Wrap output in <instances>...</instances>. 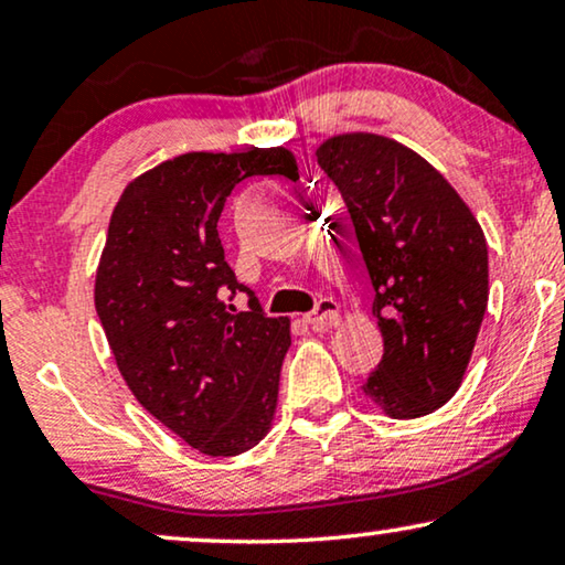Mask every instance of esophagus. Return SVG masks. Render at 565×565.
<instances>
[{
    "label": "esophagus",
    "mask_w": 565,
    "mask_h": 565,
    "mask_svg": "<svg viewBox=\"0 0 565 565\" xmlns=\"http://www.w3.org/2000/svg\"><path fill=\"white\" fill-rule=\"evenodd\" d=\"M305 322L312 324V328H335V324H340V305L335 299L324 297L317 301L312 312L305 315Z\"/></svg>",
    "instance_id": "obj_1"
}]
</instances>
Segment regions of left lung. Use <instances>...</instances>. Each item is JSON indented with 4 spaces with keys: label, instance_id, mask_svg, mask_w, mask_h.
I'll return each instance as SVG.
<instances>
[{
    "label": "left lung",
    "instance_id": "obj_1",
    "mask_svg": "<svg viewBox=\"0 0 565 565\" xmlns=\"http://www.w3.org/2000/svg\"><path fill=\"white\" fill-rule=\"evenodd\" d=\"M369 268L384 355L363 394L394 419L425 417L463 381L489 301L487 237L440 171L402 142L345 132L317 148Z\"/></svg>",
    "mask_w": 565,
    "mask_h": 565
}]
</instances>
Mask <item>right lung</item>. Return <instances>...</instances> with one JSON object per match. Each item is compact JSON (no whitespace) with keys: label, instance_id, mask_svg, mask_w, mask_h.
I'll return each instance as SVG.
<instances>
[{"label":"right lung","instance_id":"1","mask_svg":"<svg viewBox=\"0 0 565 565\" xmlns=\"http://www.w3.org/2000/svg\"><path fill=\"white\" fill-rule=\"evenodd\" d=\"M297 181L286 148L184 153L125 186L109 220L94 305L142 407L204 456L250 450L271 427L289 320L235 279L217 220L245 179ZM249 294L248 313L226 299Z\"/></svg>","mask_w":565,"mask_h":565}]
</instances>
